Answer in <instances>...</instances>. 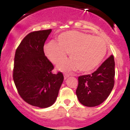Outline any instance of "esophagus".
<instances>
[{"label":"esophagus","instance_id":"esophagus-1","mask_svg":"<svg viewBox=\"0 0 130 130\" xmlns=\"http://www.w3.org/2000/svg\"><path fill=\"white\" fill-rule=\"evenodd\" d=\"M70 75V74H68V73H64V79H66V78L68 77Z\"/></svg>","mask_w":130,"mask_h":130}]
</instances>
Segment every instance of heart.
<instances>
[{"instance_id":"1","label":"heart","mask_w":130,"mask_h":130,"mask_svg":"<svg viewBox=\"0 0 130 130\" xmlns=\"http://www.w3.org/2000/svg\"><path fill=\"white\" fill-rule=\"evenodd\" d=\"M58 44L49 42L44 47L45 53L51 62L57 64L66 58L70 53L72 60L60 66L64 70H76L83 72L94 70L101 63L107 53L104 39L77 31H68L58 38Z\"/></svg>"}]
</instances>
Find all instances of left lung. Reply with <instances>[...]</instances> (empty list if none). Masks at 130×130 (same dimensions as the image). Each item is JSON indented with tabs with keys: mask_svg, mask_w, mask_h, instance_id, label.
<instances>
[{
	"mask_svg": "<svg viewBox=\"0 0 130 130\" xmlns=\"http://www.w3.org/2000/svg\"><path fill=\"white\" fill-rule=\"evenodd\" d=\"M115 75L114 57L111 55L92 74L79 76L76 90L79 102L87 107L100 105L112 91Z\"/></svg>",
	"mask_w": 130,
	"mask_h": 130,
	"instance_id": "8db88e82",
	"label": "left lung"
}]
</instances>
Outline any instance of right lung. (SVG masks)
Returning a JSON list of instances; mask_svg holds the SVG:
<instances>
[{"label": "right lung", "mask_w": 130, "mask_h": 130, "mask_svg": "<svg viewBox=\"0 0 130 130\" xmlns=\"http://www.w3.org/2000/svg\"><path fill=\"white\" fill-rule=\"evenodd\" d=\"M51 29L34 31L23 39L15 51L13 79L19 96L27 104L40 108L55 103L64 80L62 72L45 55L43 46Z\"/></svg>", "instance_id": "1"}]
</instances>
